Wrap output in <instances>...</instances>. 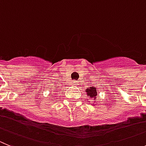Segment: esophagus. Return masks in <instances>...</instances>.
Returning <instances> with one entry per match:
<instances>
[{"instance_id": "obj_1", "label": "esophagus", "mask_w": 146, "mask_h": 146, "mask_svg": "<svg viewBox=\"0 0 146 146\" xmlns=\"http://www.w3.org/2000/svg\"><path fill=\"white\" fill-rule=\"evenodd\" d=\"M72 84L74 85V86H76V85H78V81H73V82H72Z\"/></svg>"}]
</instances>
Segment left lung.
<instances>
[{"instance_id":"1","label":"left lung","mask_w":146,"mask_h":146,"mask_svg":"<svg viewBox=\"0 0 146 146\" xmlns=\"http://www.w3.org/2000/svg\"><path fill=\"white\" fill-rule=\"evenodd\" d=\"M98 89H97V88L95 86H90L89 88H87L85 90V92H86V95L89 97V99H93L94 100H96V99H97V95H98ZM94 105H97V103Z\"/></svg>"}]
</instances>
